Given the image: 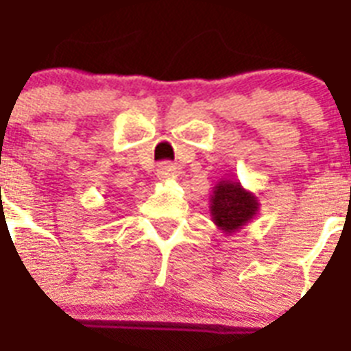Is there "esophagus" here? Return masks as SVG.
Here are the masks:
<instances>
[{"mask_svg":"<svg viewBox=\"0 0 351 351\" xmlns=\"http://www.w3.org/2000/svg\"><path fill=\"white\" fill-rule=\"evenodd\" d=\"M157 176H159V179L173 178V176H176V167H173L170 161L161 162V165H159V168H157Z\"/></svg>","mask_w":351,"mask_h":351,"instance_id":"1","label":"esophagus"}]
</instances>
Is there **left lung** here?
<instances>
[{"mask_svg": "<svg viewBox=\"0 0 351 351\" xmlns=\"http://www.w3.org/2000/svg\"><path fill=\"white\" fill-rule=\"evenodd\" d=\"M256 197L241 189L240 183L221 181L214 190L210 210L214 223L225 232L241 229V225H245L256 214Z\"/></svg>", "mask_w": 351, "mask_h": 351, "instance_id": "1", "label": "left lung"}]
</instances>
